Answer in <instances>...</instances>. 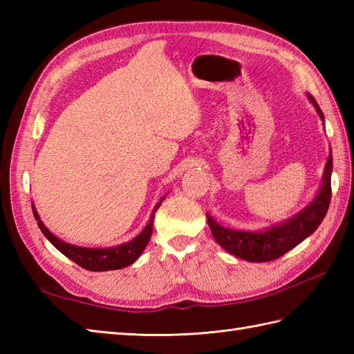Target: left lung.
<instances>
[{
	"instance_id": "8db88e82",
	"label": "left lung",
	"mask_w": 354,
	"mask_h": 354,
	"mask_svg": "<svg viewBox=\"0 0 354 354\" xmlns=\"http://www.w3.org/2000/svg\"><path fill=\"white\" fill-rule=\"evenodd\" d=\"M309 99L313 103V106L317 108L321 120L324 122V114H322L317 100L312 95H309ZM332 170L333 158L330 155L324 171V183H322L318 196L301 213L297 214L293 219L278 225V227L260 232L236 231L222 227L213 217L207 214L208 225L212 228L216 242L225 251L234 254L236 257L243 259L246 261L260 263L280 259L281 255L290 251L292 248L301 243L306 237H309L326 217L330 199H332V183H330V179H332Z\"/></svg>"
}]
</instances>
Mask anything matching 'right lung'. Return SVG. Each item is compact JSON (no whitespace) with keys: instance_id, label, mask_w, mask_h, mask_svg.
<instances>
[{"instance_id":"obj_1","label":"right lung","mask_w":354,"mask_h":354,"mask_svg":"<svg viewBox=\"0 0 354 354\" xmlns=\"http://www.w3.org/2000/svg\"><path fill=\"white\" fill-rule=\"evenodd\" d=\"M162 201L164 198L158 202L156 207L153 208L152 216H150V222L147 223V227L141 231V234H138L133 240H131V242L115 246V248H108V250H91V248H80V246L65 243L62 240H59L56 236H53L51 232L45 228V225L39 221V216H37L35 208H33V214H35V219L37 221V225H39L41 231L44 232V236L50 240L51 245L55 246L56 250L61 251L65 257H68L74 263H77V265L84 269L99 272V270H114V269L126 268L132 265V263L140 257L141 252L145 251V248L149 243L150 236H152L153 216L156 209L160 208Z\"/></svg>"}]
</instances>
